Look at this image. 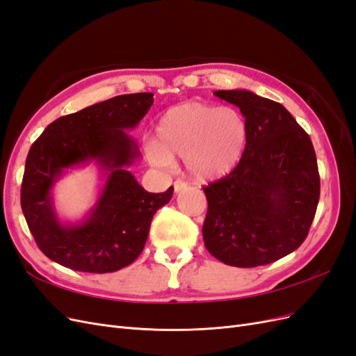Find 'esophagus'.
<instances>
[{
  "label": "esophagus",
  "instance_id": "34e87169",
  "mask_svg": "<svg viewBox=\"0 0 356 356\" xmlns=\"http://www.w3.org/2000/svg\"><path fill=\"white\" fill-rule=\"evenodd\" d=\"M186 188H187V184L184 181H175V184H174L175 193H181L182 190H186Z\"/></svg>",
  "mask_w": 356,
  "mask_h": 356
}]
</instances>
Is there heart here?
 <instances>
[{
    "label": "heart",
    "mask_w": 356,
    "mask_h": 356,
    "mask_svg": "<svg viewBox=\"0 0 356 356\" xmlns=\"http://www.w3.org/2000/svg\"><path fill=\"white\" fill-rule=\"evenodd\" d=\"M246 143V123L238 110L188 101L159 118L147 156L160 168H170L177 157L184 159L188 175L207 182L232 174L241 163Z\"/></svg>",
    "instance_id": "obj_1"
}]
</instances>
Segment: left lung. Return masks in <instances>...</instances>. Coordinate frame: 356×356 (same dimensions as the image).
Wrapping results in <instances>:
<instances>
[{"label":"left lung","instance_id":"8db88e82","mask_svg":"<svg viewBox=\"0 0 356 356\" xmlns=\"http://www.w3.org/2000/svg\"><path fill=\"white\" fill-rule=\"evenodd\" d=\"M241 108L248 143L241 163L203 191L207 250L234 267L270 264L305 242L319 202L314 145L284 105L251 90L213 92Z\"/></svg>","mask_w":356,"mask_h":356}]
</instances>
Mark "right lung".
<instances>
[{"mask_svg":"<svg viewBox=\"0 0 356 356\" xmlns=\"http://www.w3.org/2000/svg\"><path fill=\"white\" fill-rule=\"evenodd\" d=\"M153 93L120 95L50 123L32 144L20 204L40 250L71 270L111 273L143 252L157 209L174 187L148 193L129 170L141 157L127 134L154 102ZM95 164L102 186L94 207L79 222L62 220L52 190L71 170Z\"/></svg>","mask_w":356,"mask_h":356,"instance_id":"right-lung-1","label":"right lung"}]
</instances>
